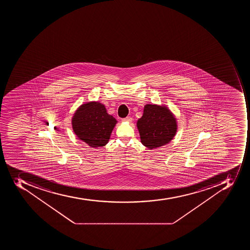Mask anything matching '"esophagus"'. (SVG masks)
Returning <instances> with one entry per match:
<instances>
[{
    "instance_id": "obj_1",
    "label": "esophagus",
    "mask_w": 250,
    "mask_h": 250,
    "mask_svg": "<svg viewBox=\"0 0 250 250\" xmlns=\"http://www.w3.org/2000/svg\"><path fill=\"white\" fill-rule=\"evenodd\" d=\"M123 121H124V122H131L132 118L130 116H126V118L123 119Z\"/></svg>"
}]
</instances>
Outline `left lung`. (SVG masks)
<instances>
[{"label":"left lung","mask_w":250,"mask_h":250,"mask_svg":"<svg viewBox=\"0 0 250 250\" xmlns=\"http://www.w3.org/2000/svg\"><path fill=\"white\" fill-rule=\"evenodd\" d=\"M137 126L142 145L149 149L169 143L177 132V122L172 112L157 104H146Z\"/></svg>","instance_id":"left-lung-1"}]
</instances>
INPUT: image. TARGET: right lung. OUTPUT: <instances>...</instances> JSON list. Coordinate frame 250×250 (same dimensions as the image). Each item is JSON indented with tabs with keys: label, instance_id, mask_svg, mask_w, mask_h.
<instances>
[{
	"label": "right lung",
	"instance_id": "obj_1",
	"mask_svg": "<svg viewBox=\"0 0 250 250\" xmlns=\"http://www.w3.org/2000/svg\"><path fill=\"white\" fill-rule=\"evenodd\" d=\"M116 122L107 113L104 104L98 102L82 104L72 119L76 135L91 147H103L108 143Z\"/></svg>",
	"mask_w": 250,
	"mask_h": 250
}]
</instances>
